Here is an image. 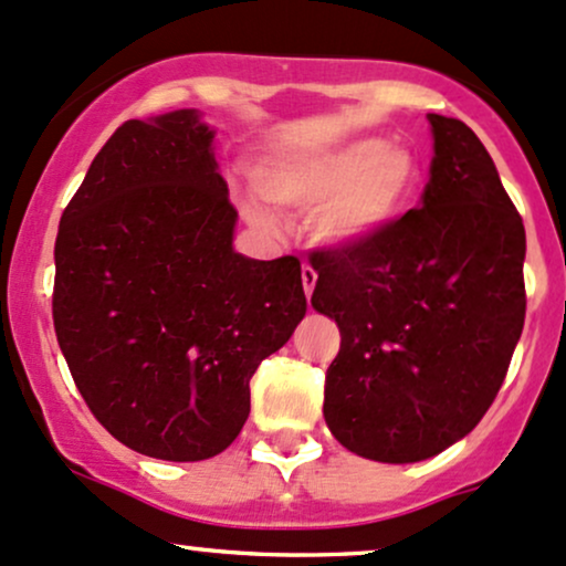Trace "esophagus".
<instances>
[{
	"label": "esophagus",
	"mask_w": 566,
	"mask_h": 566,
	"mask_svg": "<svg viewBox=\"0 0 566 566\" xmlns=\"http://www.w3.org/2000/svg\"><path fill=\"white\" fill-rule=\"evenodd\" d=\"M301 279H303L305 297H311V292H314V287H316V271L311 269V265H303V269H301Z\"/></svg>",
	"instance_id": "34e87169"
}]
</instances>
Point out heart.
Wrapping results in <instances>:
<instances>
[{"label":"heart","instance_id":"1","mask_svg":"<svg viewBox=\"0 0 566 566\" xmlns=\"http://www.w3.org/2000/svg\"><path fill=\"white\" fill-rule=\"evenodd\" d=\"M252 186L269 205L314 212L311 239L327 250H356L396 229L420 191V159L401 143L350 140L319 154L271 159L255 167ZM250 223L269 226V216L247 201Z\"/></svg>","mask_w":566,"mask_h":566}]
</instances>
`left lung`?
Wrapping results in <instances>:
<instances>
[{
	"label": "left lung",
	"instance_id": "8db88e82",
	"mask_svg": "<svg viewBox=\"0 0 566 566\" xmlns=\"http://www.w3.org/2000/svg\"><path fill=\"white\" fill-rule=\"evenodd\" d=\"M431 178L396 229L316 252L311 305L337 322L324 420L350 452L418 463L476 428L524 327L527 237L482 140L428 114Z\"/></svg>",
	"mask_w": 566,
	"mask_h": 566
}]
</instances>
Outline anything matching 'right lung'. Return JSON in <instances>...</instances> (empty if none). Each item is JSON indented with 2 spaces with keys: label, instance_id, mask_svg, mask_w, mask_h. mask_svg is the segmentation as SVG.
Segmentation results:
<instances>
[{
  "label": "right lung",
  "instance_id": "1",
  "mask_svg": "<svg viewBox=\"0 0 566 566\" xmlns=\"http://www.w3.org/2000/svg\"><path fill=\"white\" fill-rule=\"evenodd\" d=\"M197 108L129 119L63 210L55 335L71 378L129 450L216 458L250 415V378L305 316L297 258L233 250L237 210Z\"/></svg>",
  "mask_w": 566,
  "mask_h": 566
}]
</instances>
